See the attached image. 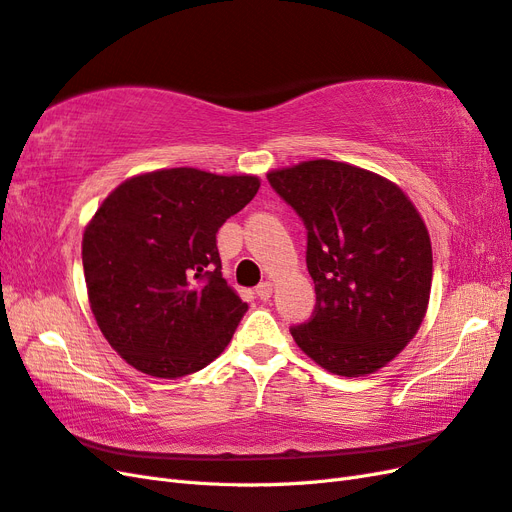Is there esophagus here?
Wrapping results in <instances>:
<instances>
[{
    "label": "esophagus",
    "instance_id": "obj_1",
    "mask_svg": "<svg viewBox=\"0 0 512 512\" xmlns=\"http://www.w3.org/2000/svg\"><path fill=\"white\" fill-rule=\"evenodd\" d=\"M254 290H256V297H258V299L267 301V299L271 297V293H273V286H271V282H260Z\"/></svg>",
    "mask_w": 512,
    "mask_h": 512
}]
</instances>
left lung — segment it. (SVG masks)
<instances>
[{
    "label": "left lung",
    "mask_w": 512,
    "mask_h": 512,
    "mask_svg": "<svg viewBox=\"0 0 512 512\" xmlns=\"http://www.w3.org/2000/svg\"><path fill=\"white\" fill-rule=\"evenodd\" d=\"M267 181L308 230L316 308L290 327L299 349L342 377L383 368L416 336L431 295L433 250L416 206L342 161H303Z\"/></svg>",
    "instance_id": "1"
}]
</instances>
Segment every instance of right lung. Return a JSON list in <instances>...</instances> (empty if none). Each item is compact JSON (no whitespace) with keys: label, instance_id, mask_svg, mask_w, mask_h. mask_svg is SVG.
Masks as SVG:
<instances>
[{"label":"right lung","instance_id":"1","mask_svg":"<svg viewBox=\"0 0 512 512\" xmlns=\"http://www.w3.org/2000/svg\"><path fill=\"white\" fill-rule=\"evenodd\" d=\"M258 187L172 168L129 178L99 206L81 258L94 319L127 364L176 379L228 347L247 303L222 278L217 232Z\"/></svg>","mask_w":512,"mask_h":512}]
</instances>
